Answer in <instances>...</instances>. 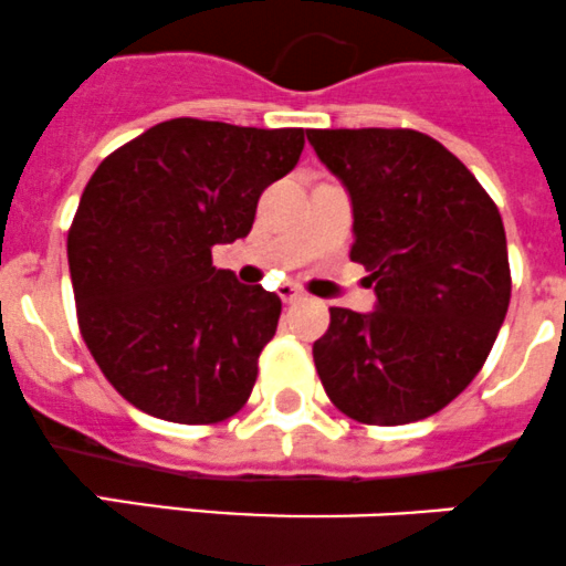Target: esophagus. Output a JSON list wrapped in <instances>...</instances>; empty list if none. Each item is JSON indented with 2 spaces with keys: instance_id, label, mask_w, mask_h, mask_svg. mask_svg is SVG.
<instances>
[{
  "instance_id": "obj_1",
  "label": "esophagus",
  "mask_w": 566,
  "mask_h": 566,
  "mask_svg": "<svg viewBox=\"0 0 566 566\" xmlns=\"http://www.w3.org/2000/svg\"><path fill=\"white\" fill-rule=\"evenodd\" d=\"M279 298H282L284 304H293V301L304 298V293H301L295 284H282V287H279Z\"/></svg>"
}]
</instances>
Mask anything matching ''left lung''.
<instances>
[{
    "instance_id": "8db88e82",
    "label": "left lung",
    "mask_w": 566,
    "mask_h": 566,
    "mask_svg": "<svg viewBox=\"0 0 566 566\" xmlns=\"http://www.w3.org/2000/svg\"><path fill=\"white\" fill-rule=\"evenodd\" d=\"M354 210L350 260L376 310L332 306L312 345L323 389L370 426H403L451 403L495 345L512 298L495 201L459 157L415 129H306Z\"/></svg>"
}]
</instances>
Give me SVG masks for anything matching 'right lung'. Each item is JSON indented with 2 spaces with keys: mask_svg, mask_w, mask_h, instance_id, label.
<instances>
[{
  "mask_svg": "<svg viewBox=\"0 0 566 566\" xmlns=\"http://www.w3.org/2000/svg\"><path fill=\"white\" fill-rule=\"evenodd\" d=\"M301 151L304 129L171 118L93 171L69 271L87 350L132 406L185 426L243 409L282 301L212 265V245L251 232Z\"/></svg>",
  "mask_w": 566,
  "mask_h": 566,
  "instance_id": "right-lung-1",
  "label": "right lung"
}]
</instances>
